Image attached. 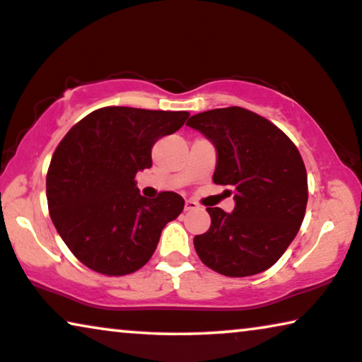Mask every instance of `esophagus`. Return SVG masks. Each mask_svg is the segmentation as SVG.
<instances>
[{"label":"esophagus","mask_w":362,"mask_h":362,"mask_svg":"<svg viewBox=\"0 0 362 362\" xmlns=\"http://www.w3.org/2000/svg\"><path fill=\"white\" fill-rule=\"evenodd\" d=\"M200 205L194 200H187L185 202V211H192V210H199Z\"/></svg>","instance_id":"esophagus-1"}]
</instances>
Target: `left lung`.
<instances>
[{"label": "left lung", "mask_w": 362, "mask_h": 362, "mask_svg": "<svg viewBox=\"0 0 362 362\" xmlns=\"http://www.w3.org/2000/svg\"><path fill=\"white\" fill-rule=\"evenodd\" d=\"M187 125L215 144L214 182L235 194L233 214L206 209L210 228L194 238L202 263L231 278L272 268L305 218L308 175L300 151L273 122L237 105L195 114Z\"/></svg>", "instance_id": "1"}]
</instances>
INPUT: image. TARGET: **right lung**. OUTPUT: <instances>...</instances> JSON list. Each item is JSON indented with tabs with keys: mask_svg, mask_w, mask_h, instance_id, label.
<instances>
[{
	"mask_svg": "<svg viewBox=\"0 0 362 362\" xmlns=\"http://www.w3.org/2000/svg\"><path fill=\"white\" fill-rule=\"evenodd\" d=\"M185 110L100 107L56 147L46 175L47 209L57 233L81 263L105 276L141 269L168 221L184 210L175 192L148 200L136 173L152 167V147L189 117Z\"/></svg>",
	"mask_w": 362,
	"mask_h": 362,
	"instance_id": "add662e5",
	"label": "right lung"
}]
</instances>
